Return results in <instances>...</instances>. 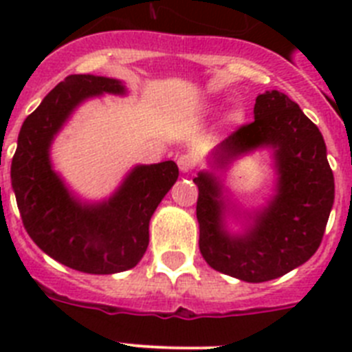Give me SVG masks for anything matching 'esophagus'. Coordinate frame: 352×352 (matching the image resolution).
Masks as SVG:
<instances>
[{
  "mask_svg": "<svg viewBox=\"0 0 352 352\" xmlns=\"http://www.w3.org/2000/svg\"><path fill=\"white\" fill-rule=\"evenodd\" d=\"M178 167L182 173H190L195 167L194 157H192V155H182V157L178 158Z\"/></svg>",
  "mask_w": 352,
  "mask_h": 352,
  "instance_id": "esophagus-1",
  "label": "esophagus"
}]
</instances>
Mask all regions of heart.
<instances>
[{
	"label": "heart",
	"instance_id": "1",
	"mask_svg": "<svg viewBox=\"0 0 352 352\" xmlns=\"http://www.w3.org/2000/svg\"><path fill=\"white\" fill-rule=\"evenodd\" d=\"M226 120L229 121V123H241V121H243V113H241L239 109H234V111H231V113L227 114Z\"/></svg>",
	"mask_w": 352,
	"mask_h": 352
}]
</instances>
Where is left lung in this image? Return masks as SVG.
Listing matches in <instances>:
<instances>
[{
    "instance_id": "obj_1",
    "label": "left lung",
    "mask_w": 352,
    "mask_h": 352,
    "mask_svg": "<svg viewBox=\"0 0 352 352\" xmlns=\"http://www.w3.org/2000/svg\"><path fill=\"white\" fill-rule=\"evenodd\" d=\"M270 148L275 160V192L261 210L243 213V232L227 227L229 199L214 170H201L199 250L211 268L245 282H266L298 268L321 245L335 182L322 133L296 102L272 89L256 98L254 121L239 126L211 153V167L226 169L256 149ZM234 213V219H239Z\"/></svg>"
}]
</instances>
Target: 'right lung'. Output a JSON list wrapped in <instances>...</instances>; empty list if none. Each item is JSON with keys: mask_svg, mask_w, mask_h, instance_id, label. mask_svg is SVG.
<instances>
[{"mask_svg": "<svg viewBox=\"0 0 352 352\" xmlns=\"http://www.w3.org/2000/svg\"><path fill=\"white\" fill-rule=\"evenodd\" d=\"M126 95L125 84L100 76H68L24 120L12 158V188L30 238L49 257L91 275L133 268L149 243V220L178 179L173 160L135 166L100 203H84L52 169L51 146L84 100Z\"/></svg>", "mask_w": 352, "mask_h": 352, "instance_id": "add662e5", "label": "right lung"}]
</instances>
